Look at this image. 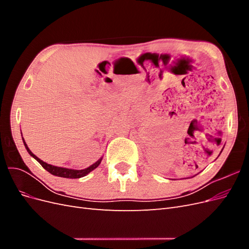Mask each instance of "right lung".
Wrapping results in <instances>:
<instances>
[{
    "mask_svg": "<svg viewBox=\"0 0 249 249\" xmlns=\"http://www.w3.org/2000/svg\"><path fill=\"white\" fill-rule=\"evenodd\" d=\"M22 141H24V144H25V146H26V148H27V150H28V153L30 154V156H32L35 160L38 161V162L40 163L41 166H42L44 169L48 170L50 173H52L53 176H56V177L67 178H82V177H85L86 175H88V173H89L90 171H92L93 169H95L97 166H99L101 161H102V158H101V159H100L99 161H96L94 164L91 165V166H89L88 168L82 169V170H74V169H69V168L53 166V165L48 164V163H46V162H43V161H41V160L39 159V158H37V157L31 152V150L29 149V147L27 146L24 138H22Z\"/></svg>",
    "mask_w": 249,
    "mask_h": 249,
    "instance_id": "1",
    "label": "right lung"
}]
</instances>
